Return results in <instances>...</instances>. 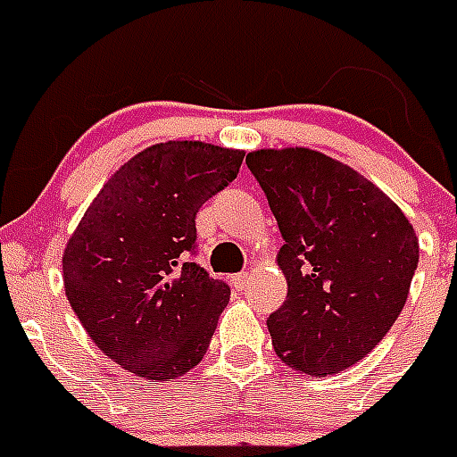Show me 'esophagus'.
Here are the masks:
<instances>
[{
  "label": "esophagus",
  "mask_w": 457,
  "mask_h": 457,
  "mask_svg": "<svg viewBox=\"0 0 457 457\" xmlns=\"http://www.w3.org/2000/svg\"><path fill=\"white\" fill-rule=\"evenodd\" d=\"M249 277H252L249 272H237V275L231 277V284L237 288V291H245L249 284Z\"/></svg>",
  "instance_id": "esophagus-1"
}]
</instances>
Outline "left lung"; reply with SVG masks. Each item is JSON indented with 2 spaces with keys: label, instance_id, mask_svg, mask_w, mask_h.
<instances>
[{
  "label": "left lung",
  "instance_id": "8db88e82",
  "mask_svg": "<svg viewBox=\"0 0 457 457\" xmlns=\"http://www.w3.org/2000/svg\"><path fill=\"white\" fill-rule=\"evenodd\" d=\"M247 166L284 237L287 300L268 319L277 356L312 377L356 365L407 303L414 226L368 178L310 147L249 152Z\"/></svg>",
  "mask_w": 457,
  "mask_h": 457
}]
</instances>
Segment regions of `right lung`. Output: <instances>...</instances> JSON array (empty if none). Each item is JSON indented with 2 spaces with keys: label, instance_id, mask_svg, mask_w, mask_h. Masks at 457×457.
Masks as SVG:
<instances>
[{
  "label": "right lung",
  "instance_id": "1",
  "mask_svg": "<svg viewBox=\"0 0 457 457\" xmlns=\"http://www.w3.org/2000/svg\"><path fill=\"white\" fill-rule=\"evenodd\" d=\"M243 150L169 140L111 180L66 243L64 291L96 346L152 381L178 379L208 351L231 288L185 261L196 212L237 178Z\"/></svg>",
  "mask_w": 457,
  "mask_h": 457
}]
</instances>
